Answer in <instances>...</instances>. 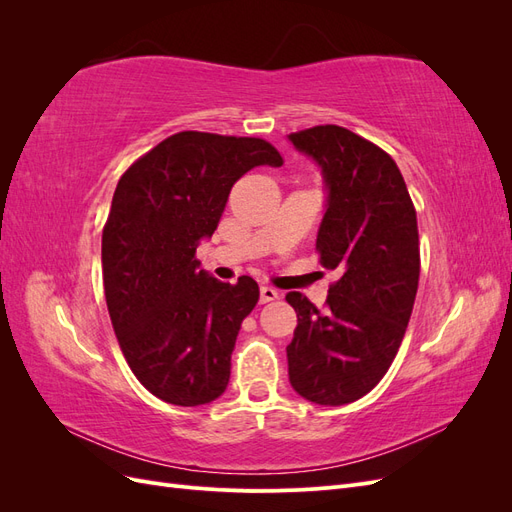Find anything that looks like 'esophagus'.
Wrapping results in <instances>:
<instances>
[{"mask_svg":"<svg viewBox=\"0 0 512 512\" xmlns=\"http://www.w3.org/2000/svg\"><path fill=\"white\" fill-rule=\"evenodd\" d=\"M275 299H280V290H275L271 286H262L260 288V303H271Z\"/></svg>","mask_w":512,"mask_h":512,"instance_id":"34e87169","label":"esophagus"}]
</instances>
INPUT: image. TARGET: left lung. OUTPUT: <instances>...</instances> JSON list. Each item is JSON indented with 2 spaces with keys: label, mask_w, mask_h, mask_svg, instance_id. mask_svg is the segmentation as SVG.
Segmentation results:
<instances>
[{
  "label": "left lung",
  "mask_w": 512,
  "mask_h": 512,
  "mask_svg": "<svg viewBox=\"0 0 512 512\" xmlns=\"http://www.w3.org/2000/svg\"><path fill=\"white\" fill-rule=\"evenodd\" d=\"M290 141L329 185L316 252L337 280L324 309L286 294L297 312L288 376L314 404L344 406L384 378L406 335L421 275L416 209L395 160L367 138L329 123Z\"/></svg>",
  "instance_id": "left-lung-1"
}]
</instances>
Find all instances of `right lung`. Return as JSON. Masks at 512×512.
<instances>
[{"mask_svg":"<svg viewBox=\"0 0 512 512\" xmlns=\"http://www.w3.org/2000/svg\"><path fill=\"white\" fill-rule=\"evenodd\" d=\"M282 166L265 138L185 130L121 175L102 230V280L119 348L149 393L175 406L218 399L258 284L198 269L228 194L254 166Z\"/></svg>","mask_w":512,"mask_h":512,"instance_id":"1","label":"right lung"}]
</instances>
